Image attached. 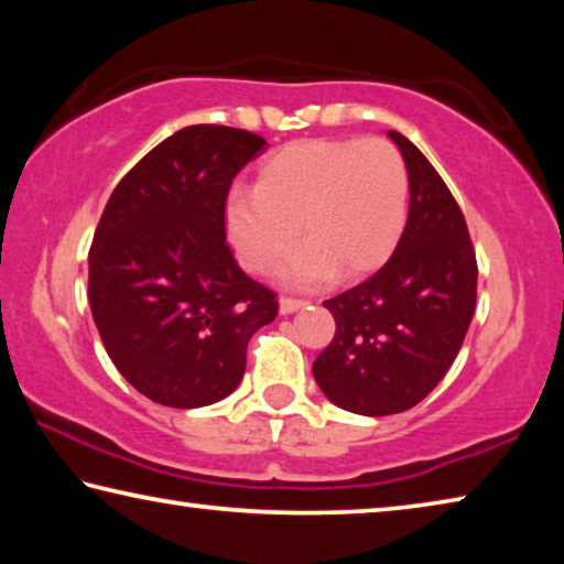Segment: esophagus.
Listing matches in <instances>:
<instances>
[{"label":"esophagus","instance_id":"obj_1","mask_svg":"<svg viewBox=\"0 0 564 564\" xmlns=\"http://www.w3.org/2000/svg\"><path fill=\"white\" fill-rule=\"evenodd\" d=\"M303 305H305V301H299V299H281L279 301V311L283 313V316H289V313L301 311Z\"/></svg>","mask_w":564,"mask_h":564}]
</instances>
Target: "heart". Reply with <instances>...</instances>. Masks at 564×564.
<instances>
[{
    "label": "heart",
    "instance_id": "b5f03b06",
    "mask_svg": "<svg viewBox=\"0 0 564 564\" xmlns=\"http://www.w3.org/2000/svg\"><path fill=\"white\" fill-rule=\"evenodd\" d=\"M405 224V161L380 137L291 141L261 161L253 191L224 202L226 241L251 273L269 271L300 226L308 241L279 269L295 289L383 269Z\"/></svg>",
    "mask_w": 564,
    "mask_h": 564
}]
</instances>
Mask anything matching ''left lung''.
<instances>
[{
    "instance_id": "obj_1",
    "label": "left lung",
    "mask_w": 564,
    "mask_h": 564,
    "mask_svg": "<svg viewBox=\"0 0 564 564\" xmlns=\"http://www.w3.org/2000/svg\"><path fill=\"white\" fill-rule=\"evenodd\" d=\"M408 169V224L388 263L323 305L336 336L313 378L343 410L393 415L441 383L473 321L477 263L465 216L420 149L388 131Z\"/></svg>"
}]
</instances>
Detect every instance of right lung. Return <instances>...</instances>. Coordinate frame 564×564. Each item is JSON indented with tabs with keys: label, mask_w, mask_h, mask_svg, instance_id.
<instances>
[{
	"label": "right lung",
	"mask_w": 564,
	"mask_h": 564,
	"mask_svg": "<svg viewBox=\"0 0 564 564\" xmlns=\"http://www.w3.org/2000/svg\"><path fill=\"white\" fill-rule=\"evenodd\" d=\"M259 133L196 123L161 141L113 188L89 251V305L104 348L141 395L204 408L238 388L248 340L279 313L238 269L224 234L234 176Z\"/></svg>",
	"instance_id": "add662e5"
}]
</instances>
